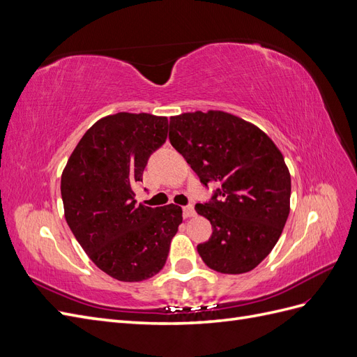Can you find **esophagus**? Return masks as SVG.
I'll return each instance as SVG.
<instances>
[{"instance_id":"esophagus-1","label":"esophagus","mask_w":357,"mask_h":357,"mask_svg":"<svg viewBox=\"0 0 357 357\" xmlns=\"http://www.w3.org/2000/svg\"><path fill=\"white\" fill-rule=\"evenodd\" d=\"M193 215H195V208H193V205H185V207H183V218L190 219Z\"/></svg>"}]
</instances>
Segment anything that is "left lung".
Returning <instances> with one entry per match:
<instances>
[{"label":"left lung","instance_id":"obj_1","mask_svg":"<svg viewBox=\"0 0 357 357\" xmlns=\"http://www.w3.org/2000/svg\"><path fill=\"white\" fill-rule=\"evenodd\" d=\"M169 143L197 172L202 186L218 183L195 210L213 234L198 253L222 274L252 271L271 253L289 215L290 174L265 132L223 112L169 119Z\"/></svg>","mask_w":357,"mask_h":357}]
</instances>
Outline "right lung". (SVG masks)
Segmentation results:
<instances>
[{"instance_id":"1","label":"right lung","mask_w":357,"mask_h":357,"mask_svg":"<svg viewBox=\"0 0 357 357\" xmlns=\"http://www.w3.org/2000/svg\"><path fill=\"white\" fill-rule=\"evenodd\" d=\"M168 119L117 113L89 128L61 178L66 220L91 261L119 282H143L165 265L181 208L137 205L149 158L165 143Z\"/></svg>"}]
</instances>
